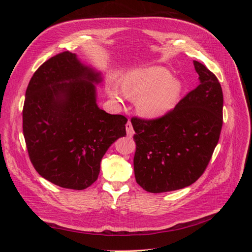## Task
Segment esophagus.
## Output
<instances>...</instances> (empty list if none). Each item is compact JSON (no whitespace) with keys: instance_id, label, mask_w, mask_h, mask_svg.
Segmentation results:
<instances>
[{"instance_id":"esophagus-1","label":"esophagus","mask_w":252,"mask_h":252,"mask_svg":"<svg viewBox=\"0 0 252 252\" xmlns=\"http://www.w3.org/2000/svg\"><path fill=\"white\" fill-rule=\"evenodd\" d=\"M126 132H127V135L129 136V138H131V136L133 135L134 131H133V127H132V124L130 121H128L126 123Z\"/></svg>"}]
</instances>
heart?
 <instances>
[{
	"mask_svg": "<svg viewBox=\"0 0 252 252\" xmlns=\"http://www.w3.org/2000/svg\"><path fill=\"white\" fill-rule=\"evenodd\" d=\"M107 91L116 101L127 96L135 100V109L145 119H158L168 113L179 102L183 84L171 78L164 67L152 66L129 71L121 84L108 83Z\"/></svg>",
	"mask_w": 252,
	"mask_h": 252,
	"instance_id": "1",
	"label": "heart"
}]
</instances>
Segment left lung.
I'll list each match as a JSON object with an SVG mask.
<instances>
[{"instance_id":"8db88e82","label":"left lung","mask_w":252,"mask_h":252,"mask_svg":"<svg viewBox=\"0 0 252 252\" xmlns=\"http://www.w3.org/2000/svg\"><path fill=\"white\" fill-rule=\"evenodd\" d=\"M200 85L165 116L131 119L136 183L159 193L190 186L204 173L223 125V91L217 77L193 61Z\"/></svg>"}]
</instances>
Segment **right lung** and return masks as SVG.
Listing matches in <instances>:
<instances>
[{"mask_svg":"<svg viewBox=\"0 0 252 252\" xmlns=\"http://www.w3.org/2000/svg\"><path fill=\"white\" fill-rule=\"evenodd\" d=\"M101 73L61 52L43 63L26 89L23 133L34 169L63 188L83 190L96 181L105 152L126 135L127 119L97 107Z\"/></svg>","mask_w":252,"mask_h":252,"instance_id":"obj_1","label":"right lung"}]
</instances>
